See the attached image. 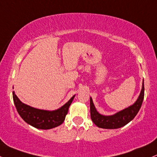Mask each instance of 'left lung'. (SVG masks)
<instances>
[{"instance_id":"obj_1","label":"left lung","mask_w":157,"mask_h":157,"mask_svg":"<svg viewBox=\"0 0 157 157\" xmlns=\"http://www.w3.org/2000/svg\"><path fill=\"white\" fill-rule=\"evenodd\" d=\"M144 94V80L142 88L137 101L126 109L121 110L113 115H103L96 110L92 98H90V114L91 118L95 125L100 128L118 129L124 127L135 118L142 106Z\"/></svg>"}]
</instances>
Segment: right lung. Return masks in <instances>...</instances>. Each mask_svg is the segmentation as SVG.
I'll use <instances>...</instances> for the list:
<instances>
[{"label": "right lung", "mask_w": 157, "mask_h": 157, "mask_svg": "<svg viewBox=\"0 0 157 157\" xmlns=\"http://www.w3.org/2000/svg\"><path fill=\"white\" fill-rule=\"evenodd\" d=\"M74 95L66 104L59 109L49 111V110L39 109L24 104L18 99L15 92H13V101L18 114L22 119L31 126L37 129L49 130L59 126L65 121L68 113V108L73 101Z\"/></svg>", "instance_id": "add662e5"}]
</instances>
